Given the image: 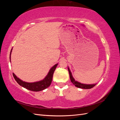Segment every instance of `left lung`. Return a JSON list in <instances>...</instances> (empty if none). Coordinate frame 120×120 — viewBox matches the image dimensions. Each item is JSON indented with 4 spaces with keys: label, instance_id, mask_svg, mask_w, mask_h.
<instances>
[{
    "label": "left lung",
    "instance_id": "left-lung-1",
    "mask_svg": "<svg viewBox=\"0 0 120 120\" xmlns=\"http://www.w3.org/2000/svg\"><path fill=\"white\" fill-rule=\"evenodd\" d=\"M68 71L69 72V74H70V79H71V82L73 83L74 85H75V86L78 87V88L85 89H91V88H93L94 86H96V84H93V85L82 84V83L78 82L77 81H75V79H74V78L72 77L71 72L68 68Z\"/></svg>",
    "mask_w": 120,
    "mask_h": 120
}]
</instances>
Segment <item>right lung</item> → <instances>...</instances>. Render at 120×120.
Masks as SVG:
<instances>
[{
    "instance_id": "right-lung-1",
    "label": "right lung",
    "mask_w": 120,
    "mask_h": 120,
    "mask_svg": "<svg viewBox=\"0 0 120 120\" xmlns=\"http://www.w3.org/2000/svg\"><path fill=\"white\" fill-rule=\"evenodd\" d=\"M12 49L11 50L10 53V54L11 52L12 51ZM57 64L54 65L53 67H52L50 71H49V73L46 76V77L42 81L34 82H23L22 80H21L19 78H18L15 75L14 73H13V76L15 79L16 82L19 83V84L22 86L23 88L29 90L31 91L34 92H38L42 90L46 89L50 85L52 82V77L53 72L55 71L56 68L57 66Z\"/></svg>"
}]
</instances>
